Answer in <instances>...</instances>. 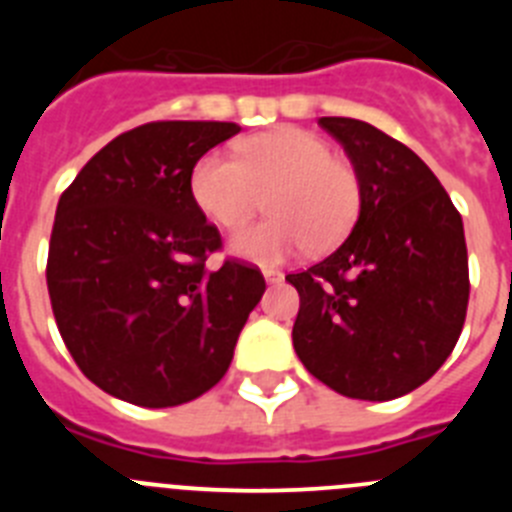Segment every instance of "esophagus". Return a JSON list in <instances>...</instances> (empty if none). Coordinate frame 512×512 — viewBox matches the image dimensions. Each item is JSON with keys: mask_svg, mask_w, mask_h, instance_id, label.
Instances as JSON below:
<instances>
[{"mask_svg": "<svg viewBox=\"0 0 512 512\" xmlns=\"http://www.w3.org/2000/svg\"><path fill=\"white\" fill-rule=\"evenodd\" d=\"M261 274H264V279L269 284H279L284 279V274L279 269H264V271H261Z\"/></svg>", "mask_w": 512, "mask_h": 512, "instance_id": "1", "label": "esophagus"}]
</instances>
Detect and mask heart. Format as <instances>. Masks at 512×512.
Instances as JSON below:
<instances>
[{"label": "heart", "instance_id": "heart-1", "mask_svg": "<svg viewBox=\"0 0 512 512\" xmlns=\"http://www.w3.org/2000/svg\"><path fill=\"white\" fill-rule=\"evenodd\" d=\"M238 151L241 158L205 153L189 174L194 205L223 230L241 228L266 194L271 217L230 238L235 259L274 266L307 246L328 251L343 241L359 212V176L323 138L277 128L241 140Z\"/></svg>", "mask_w": 512, "mask_h": 512}]
</instances>
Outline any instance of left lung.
Here are the masks:
<instances>
[{
  "mask_svg": "<svg viewBox=\"0 0 512 512\" xmlns=\"http://www.w3.org/2000/svg\"><path fill=\"white\" fill-rule=\"evenodd\" d=\"M359 176L356 225L328 259L287 282L300 292L292 343L307 372L354 400L428 382L464 328V225L428 166L369 122L320 117Z\"/></svg>",
  "mask_w": 512,
  "mask_h": 512,
  "instance_id": "8db88e82",
  "label": "left lung"
}]
</instances>
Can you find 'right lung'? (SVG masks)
I'll use <instances>...</instances> for the list:
<instances>
[{"label":"right lung","mask_w":512,"mask_h":512,"mask_svg":"<svg viewBox=\"0 0 512 512\" xmlns=\"http://www.w3.org/2000/svg\"><path fill=\"white\" fill-rule=\"evenodd\" d=\"M241 133L235 122H148L117 135L61 194L48 295L61 338L99 390L140 408L205 395L266 282L225 261L220 233L189 192L194 164Z\"/></svg>","instance_id":"1"}]
</instances>
